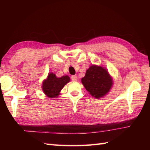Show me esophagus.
Returning a JSON list of instances; mask_svg holds the SVG:
<instances>
[{
    "label": "esophagus",
    "mask_w": 150,
    "mask_h": 150,
    "mask_svg": "<svg viewBox=\"0 0 150 150\" xmlns=\"http://www.w3.org/2000/svg\"><path fill=\"white\" fill-rule=\"evenodd\" d=\"M71 78V80L72 81H77V79H78L77 76H76V75H72Z\"/></svg>",
    "instance_id": "obj_1"
}]
</instances>
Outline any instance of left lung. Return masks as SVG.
<instances>
[{"label": "left lung", "instance_id": "8db88e82", "mask_svg": "<svg viewBox=\"0 0 150 150\" xmlns=\"http://www.w3.org/2000/svg\"><path fill=\"white\" fill-rule=\"evenodd\" d=\"M81 82L89 93L97 98L106 95L113 86L112 78L107 70L96 65H92L86 70Z\"/></svg>", "mask_w": 150, "mask_h": 150}]
</instances>
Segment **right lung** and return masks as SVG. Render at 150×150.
I'll return each mask as SVG.
<instances>
[{
	"label": "right lung",
	"mask_w": 150,
	"mask_h": 150,
	"mask_svg": "<svg viewBox=\"0 0 150 150\" xmlns=\"http://www.w3.org/2000/svg\"><path fill=\"white\" fill-rule=\"evenodd\" d=\"M69 81L70 78L68 75L57 77L53 73H50L47 79L42 82L43 92L49 98L58 97L60 91Z\"/></svg>",
	"instance_id": "1"
}]
</instances>
